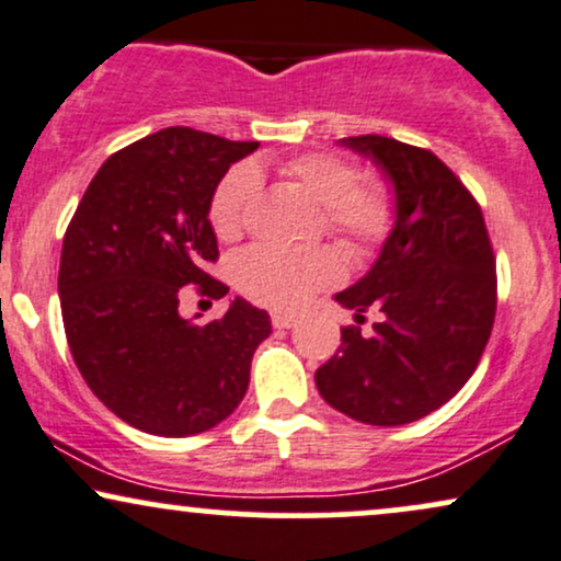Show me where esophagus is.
<instances>
[{
    "instance_id": "1",
    "label": "esophagus",
    "mask_w": 561,
    "mask_h": 561,
    "mask_svg": "<svg viewBox=\"0 0 561 561\" xmlns=\"http://www.w3.org/2000/svg\"><path fill=\"white\" fill-rule=\"evenodd\" d=\"M295 319L293 313H282V311H276L274 317H272V324L276 327V330H289V327H295Z\"/></svg>"
}]
</instances>
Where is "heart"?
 Masks as SVG:
<instances>
[{"label":"heart","mask_w":561,"mask_h":561,"mask_svg":"<svg viewBox=\"0 0 561 561\" xmlns=\"http://www.w3.org/2000/svg\"><path fill=\"white\" fill-rule=\"evenodd\" d=\"M285 173L295 179L321 208V221L353 253H369L390 234L396 208L388 186L377 179H358L356 165L330 152L293 158ZM261 190V173L253 163L227 171L210 197V224L221 240L242 234ZM343 274L330 248L282 250L253 244L234 261L237 287L250 300L274 308H295L319 287L334 285Z\"/></svg>","instance_id":"obj_1"}]
</instances>
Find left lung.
Masks as SVG:
<instances>
[{"label":"left lung","mask_w":561,"mask_h":561,"mask_svg":"<svg viewBox=\"0 0 561 561\" xmlns=\"http://www.w3.org/2000/svg\"><path fill=\"white\" fill-rule=\"evenodd\" d=\"M340 145L369 158L392 186V221L377 261L334 295L369 334L345 327L340 353L317 369L332 409L398 427L450 401L485 351L495 317V261L480 205L422 147L366 134Z\"/></svg>","instance_id":"8db88e82"}]
</instances>
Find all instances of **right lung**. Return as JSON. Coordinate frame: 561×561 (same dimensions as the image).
Wrapping results in <instances>:
<instances>
[{
    "mask_svg": "<svg viewBox=\"0 0 561 561\" xmlns=\"http://www.w3.org/2000/svg\"><path fill=\"white\" fill-rule=\"evenodd\" d=\"M259 141L171 126L111 156L66 231L60 293L81 377L115 416L160 437L205 433L240 405L272 319L244 298L224 319L179 313L186 285L224 298L205 272L218 259L210 197Z\"/></svg>",
    "mask_w": 561,
    "mask_h": 561,
    "instance_id": "obj_1",
    "label": "right lung"
}]
</instances>
